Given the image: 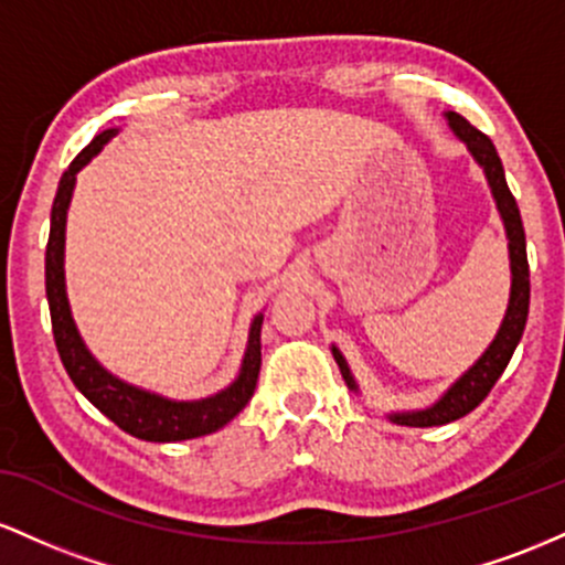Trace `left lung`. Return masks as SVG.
Returning <instances> with one entry per match:
<instances>
[{"label": "left lung", "mask_w": 565, "mask_h": 565, "mask_svg": "<svg viewBox=\"0 0 565 565\" xmlns=\"http://www.w3.org/2000/svg\"><path fill=\"white\" fill-rule=\"evenodd\" d=\"M448 128L454 130V136L467 146V151L472 154V160L483 168L488 186H491L493 202H497V211L502 215L504 234H507V250H510V301H507V312L502 326H499L497 335L488 344V350L475 360V365L467 367L456 382L443 392L433 405L419 411H392L386 414V419L401 424V427H440V424L456 422L461 416H467L470 411L478 408L486 401V395L491 392V386L499 382V376L504 373L507 363H510L512 352H515L518 341L525 331V320H529V299H531V282H529V258H525V232L521 211H518V202L512 198L510 186H507L502 160L497 154V146L491 143V138L483 136L480 130H475L461 114L446 111ZM333 360L341 367V376H344L347 386L360 395V384L354 382L347 358L339 352V347H331Z\"/></svg>", "instance_id": "left-lung-1"}]
</instances>
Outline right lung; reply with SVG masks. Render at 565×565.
Returning <instances> with one entry per match:
<instances>
[{"label":"right lung","instance_id":"right-lung-1","mask_svg":"<svg viewBox=\"0 0 565 565\" xmlns=\"http://www.w3.org/2000/svg\"><path fill=\"white\" fill-rule=\"evenodd\" d=\"M119 128H109L93 138L85 149L74 157L66 173L61 175L58 192L50 213V239L44 253V290H47L50 320H53L55 347H58L61 363L66 367L68 379L82 395L90 401L104 416L117 424L119 429L130 433L138 440L149 443H175L192 440V437L211 435L230 424L239 411L248 405L256 390L258 371H262V322L264 315L253 317L248 331V347H245L243 365L237 379L215 395L200 397V401H173V397L157 395L125 379L114 376L95 360L87 350L85 339L77 331L66 296V271H63V253H66V215L72 205L77 173L87 162L117 136Z\"/></svg>","mask_w":565,"mask_h":565}]
</instances>
